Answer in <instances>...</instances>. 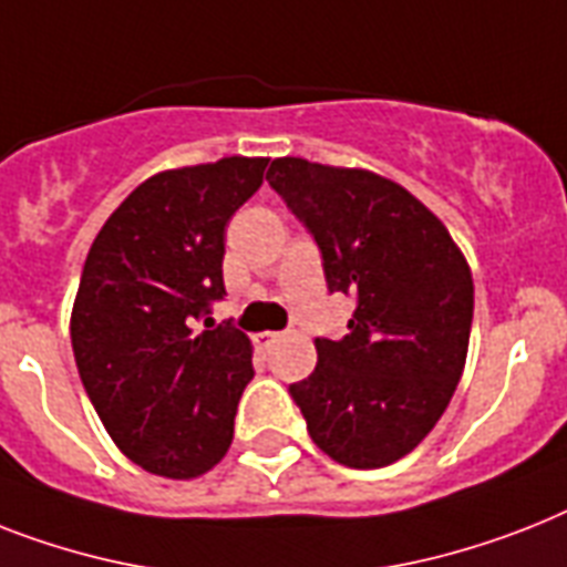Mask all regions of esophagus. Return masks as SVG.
<instances>
[{"instance_id":"obj_1","label":"esophagus","mask_w":567,"mask_h":567,"mask_svg":"<svg viewBox=\"0 0 567 567\" xmlns=\"http://www.w3.org/2000/svg\"><path fill=\"white\" fill-rule=\"evenodd\" d=\"M279 338H282L279 331H259V334H256V347H259V349H270Z\"/></svg>"}]
</instances>
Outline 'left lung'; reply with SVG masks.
I'll return each instance as SVG.
<instances>
[{
	"instance_id": "8db88e82",
	"label": "left lung",
	"mask_w": 567,
	"mask_h": 567,
	"mask_svg": "<svg viewBox=\"0 0 567 567\" xmlns=\"http://www.w3.org/2000/svg\"><path fill=\"white\" fill-rule=\"evenodd\" d=\"M268 183L320 244L329 291L358 299L349 334L315 340L293 402L334 463L390 466L431 434L466 367V256L419 197L367 168L279 156Z\"/></svg>"
}]
</instances>
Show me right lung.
Here are the masks:
<instances>
[{"label":"right lung","mask_w":567,"mask_h":567,"mask_svg":"<svg viewBox=\"0 0 567 567\" xmlns=\"http://www.w3.org/2000/svg\"><path fill=\"white\" fill-rule=\"evenodd\" d=\"M268 156L168 168L133 188L86 252L69 334L92 408L124 457L192 481L233 445L252 343L195 331L224 297V233L261 186Z\"/></svg>","instance_id":"1"}]
</instances>
